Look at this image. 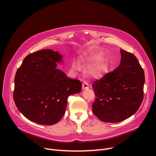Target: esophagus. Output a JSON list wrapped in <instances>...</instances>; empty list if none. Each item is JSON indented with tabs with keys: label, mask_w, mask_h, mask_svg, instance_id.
I'll use <instances>...</instances> for the list:
<instances>
[{
	"label": "esophagus",
	"mask_w": 156,
	"mask_h": 156,
	"mask_svg": "<svg viewBox=\"0 0 156 156\" xmlns=\"http://www.w3.org/2000/svg\"><path fill=\"white\" fill-rule=\"evenodd\" d=\"M82 88L83 89H88L89 88V85L87 82L84 81V82L82 83Z\"/></svg>",
	"instance_id": "1"
}]
</instances>
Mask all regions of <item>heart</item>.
Listing matches in <instances>:
<instances>
[{"label": "heart", "mask_w": 156, "mask_h": 156, "mask_svg": "<svg viewBox=\"0 0 156 156\" xmlns=\"http://www.w3.org/2000/svg\"><path fill=\"white\" fill-rule=\"evenodd\" d=\"M99 57L97 55H89L87 57V60L88 62L90 64H95L98 61H99ZM73 69L75 70H78L80 69V64L78 61H75L73 62ZM105 68L104 65L102 64H96L94 66L91 68V69H90V74L91 75L96 77H99L102 76V74L104 72Z\"/></svg>", "instance_id": "b5f03b06"}]
</instances>
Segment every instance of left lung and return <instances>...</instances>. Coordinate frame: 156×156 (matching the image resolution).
Segmentation results:
<instances>
[{"label":"left lung","mask_w":156,"mask_h":156,"mask_svg":"<svg viewBox=\"0 0 156 156\" xmlns=\"http://www.w3.org/2000/svg\"><path fill=\"white\" fill-rule=\"evenodd\" d=\"M119 66L95 80V115L104 122H118L135 114L143 101L145 75L135 55L120 49Z\"/></svg>","instance_id":"1"}]
</instances>
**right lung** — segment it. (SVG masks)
Listing matches in <instances>:
<instances>
[{
	"label": "right lung",
	"instance_id": "right-lung-1",
	"mask_svg": "<svg viewBox=\"0 0 156 156\" xmlns=\"http://www.w3.org/2000/svg\"><path fill=\"white\" fill-rule=\"evenodd\" d=\"M62 56L51 49L28 55L16 71L13 99L28 119L53 125L65 113L68 98L81 90V82L56 68Z\"/></svg>",
	"mask_w": 156,
	"mask_h": 156
}]
</instances>
